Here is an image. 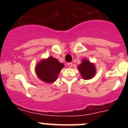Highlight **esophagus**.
<instances>
[{
  "label": "esophagus",
  "instance_id": "obj_1",
  "mask_svg": "<svg viewBox=\"0 0 128 128\" xmlns=\"http://www.w3.org/2000/svg\"><path fill=\"white\" fill-rule=\"evenodd\" d=\"M67 65L68 66V67L70 68H72V63H68L67 64Z\"/></svg>",
  "mask_w": 128,
  "mask_h": 128
}]
</instances>
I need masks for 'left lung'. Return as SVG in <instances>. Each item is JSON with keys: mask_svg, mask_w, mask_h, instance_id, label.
<instances>
[{"mask_svg": "<svg viewBox=\"0 0 128 128\" xmlns=\"http://www.w3.org/2000/svg\"><path fill=\"white\" fill-rule=\"evenodd\" d=\"M78 68L81 77L85 80L93 78L96 74V68L94 63H91L87 59H82L81 64L78 66Z\"/></svg>", "mask_w": 128, "mask_h": 128, "instance_id": "8db88e82", "label": "left lung"}]
</instances>
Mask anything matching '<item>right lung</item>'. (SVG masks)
I'll use <instances>...</instances> for the list:
<instances>
[{"mask_svg": "<svg viewBox=\"0 0 128 128\" xmlns=\"http://www.w3.org/2000/svg\"><path fill=\"white\" fill-rule=\"evenodd\" d=\"M64 67V64L57 59L49 56L43 59L35 66V72L40 80L47 83H52L56 81L59 73Z\"/></svg>", "mask_w": 128, "mask_h": 128, "instance_id": "right-lung-1", "label": "right lung"}]
</instances>
